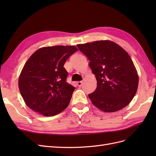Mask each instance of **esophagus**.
<instances>
[{
    "mask_svg": "<svg viewBox=\"0 0 156 156\" xmlns=\"http://www.w3.org/2000/svg\"><path fill=\"white\" fill-rule=\"evenodd\" d=\"M82 84V81H79L77 82V85L78 86V87H81Z\"/></svg>",
    "mask_w": 156,
    "mask_h": 156,
    "instance_id": "obj_1",
    "label": "esophagus"
}]
</instances>
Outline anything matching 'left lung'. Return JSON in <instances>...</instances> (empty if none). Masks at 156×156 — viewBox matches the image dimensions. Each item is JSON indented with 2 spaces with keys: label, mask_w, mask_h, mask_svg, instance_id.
<instances>
[{
  "label": "left lung",
  "mask_w": 156,
  "mask_h": 156,
  "mask_svg": "<svg viewBox=\"0 0 156 156\" xmlns=\"http://www.w3.org/2000/svg\"><path fill=\"white\" fill-rule=\"evenodd\" d=\"M87 55L88 65L97 80V87L88 94L92 103L106 112H116L127 106L137 90L139 76L130 56L110 40L77 45Z\"/></svg>",
  "instance_id": "1"
}]
</instances>
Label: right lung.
I'll list each match as a JSON object with an SVG mask.
<instances>
[{
  "instance_id": "1",
  "label": "right lung",
  "mask_w": 156,
  "mask_h": 156,
  "mask_svg": "<svg viewBox=\"0 0 156 156\" xmlns=\"http://www.w3.org/2000/svg\"><path fill=\"white\" fill-rule=\"evenodd\" d=\"M78 49L56 45L38 49L26 62L19 77L20 93L31 110L46 117L68 107L75 88L66 82L64 65Z\"/></svg>"
}]
</instances>
